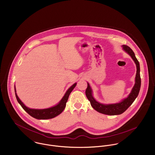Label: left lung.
<instances>
[{
  "instance_id": "obj_1",
  "label": "left lung",
  "mask_w": 155,
  "mask_h": 155,
  "mask_svg": "<svg viewBox=\"0 0 155 155\" xmlns=\"http://www.w3.org/2000/svg\"><path fill=\"white\" fill-rule=\"evenodd\" d=\"M124 49L132 57L133 60L136 64L137 66V73L135 76V84L131 91V92L130 94L128 97L122 100L119 103L113 104H103L97 102L93 97L92 90L88 83V87L86 89L85 93L87 98L91 103L92 107L97 111L108 115H117L123 113L125 111L133 104V102L137 97L140 87H141V78L140 74V64L135 56V54L133 52L131 48H130L127 45H123Z\"/></svg>"
}]
</instances>
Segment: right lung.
<instances>
[{"instance_id": "right-lung-1", "label": "right lung", "mask_w": 155, "mask_h": 155, "mask_svg": "<svg viewBox=\"0 0 155 155\" xmlns=\"http://www.w3.org/2000/svg\"><path fill=\"white\" fill-rule=\"evenodd\" d=\"M76 83L74 84L67 91L64 96L57 105H56L54 107H52L49 109H32L28 108L22 103L21 101L20 100V98L17 96L16 94L15 88V96L18 102L20 103L22 109L28 114H29L31 116L33 117L34 118H36L38 119H52L53 117H55V116L60 114L64 110L66 106V103L68 100L69 95L74 88L76 87Z\"/></svg>"}]
</instances>
